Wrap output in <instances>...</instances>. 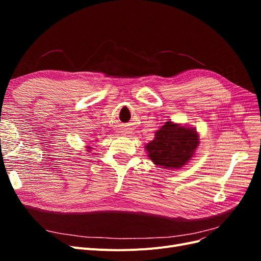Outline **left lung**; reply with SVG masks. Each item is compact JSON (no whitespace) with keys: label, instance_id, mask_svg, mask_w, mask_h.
<instances>
[{"label":"left lung","instance_id":"1","mask_svg":"<svg viewBox=\"0 0 261 261\" xmlns=\"http://www.w3.org/2000/svg\"><path fill=\"white\" fill-rule=\"evenodd\" d=\"M198 144V134L195 129L167 122L146 149L154 164L165 169H178L191 160Z\"/></svg>","mask_w":261,"mask_h":261}]
</instances>
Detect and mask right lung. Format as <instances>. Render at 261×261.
I'll list each match as a JSON object with an SVG mask.
<instances>
[{
    "instance_id": "obj_1",
    "label": "right lung",
    "mask_w": 261,
    "mask_h": 261,
    "mask_svg": "<svg viewBox=\"0 0 261 261\" xmlns=\"http://www.w3.org/2000/svg\"><path fill=\"white\" fill-rule=\"evenodd\" d=\"M87 148H89V147H87Z\"/></svg>"
}]
</instances>
